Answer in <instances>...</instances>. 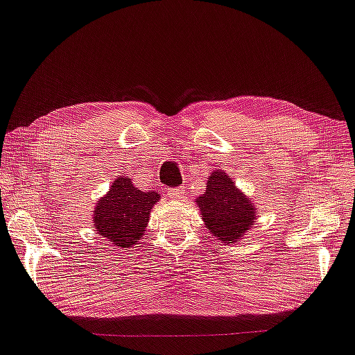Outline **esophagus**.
I'll return each mask as SVG.
<instances>
[{"mask_svg":"<svg viewBox=\"0 0 355 355\" xmlns=\"http://www.w3.org/2000/svg\"><path fill=\"white\" fill-rule=\"evenodd\" d=\"M168 196L171 199H178V200L180 199V200H182L187 196V191H185V189H171L168 191Z\"/></svg>","mask_w":355,"mask_h":355,"instance_id":"1","label":"esophagus"}]
</instances>
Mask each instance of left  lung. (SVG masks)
Segmentation results:
<instances>
[{
	"label": "left lung",
	"instance_id": "8db88e82",
	"mask_svg": "<svg viewBox=\"0 0 355 355\" xmlns=\"http://www.w3.org/2000/svg\"><path fill=\"white\" fill-rule=\"evenodd\" d=\"M195 202L205 229L225 245L236 244L255 225L257 205L253 199L239 190L224 170L211 173L205 191Z\"/></svg>",
	"mask_w": 355,
	"mask_h": 355
}]
</instances>
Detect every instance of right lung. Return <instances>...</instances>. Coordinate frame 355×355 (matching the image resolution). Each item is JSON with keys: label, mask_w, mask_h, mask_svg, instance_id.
Wrapping results in <instances>:
<instances>
[{"label": "right lung", "mask_w": 355, "mask_h": 355, "mask_svg": "<svg viewBox=\"0 0 355 355\" xmlns=\"http://www.w3.org/2000/svg\"><path fill=\"white\" fill-rule=\"evenodd\" d=\"M159 199L157 191H142L128 176H117L110 191L96 202L92 229L112 247L132 249L145 235L151 210Z\"/></svg>", "instance_id": "right-lung-1"}]
</instances>
